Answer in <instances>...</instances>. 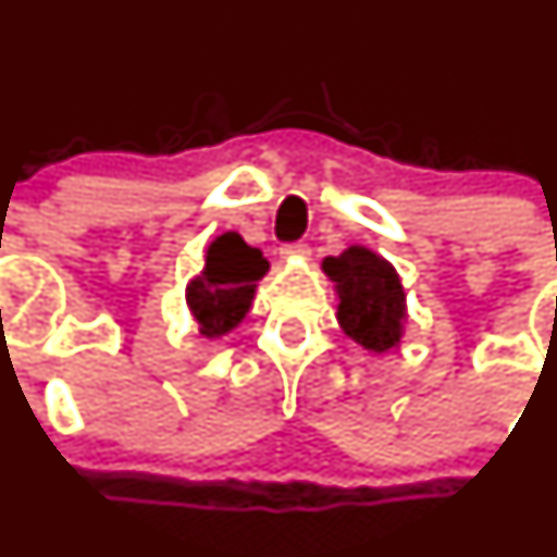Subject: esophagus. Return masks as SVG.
<instances>
[{
    "instance_id": "obj_1",
    "label": "esophagus",
    "mask_w": 557,
    "mask_h": 557,
    "mask_svg": "<svg viewBox=\"0 0 557 557\" xmlns=\"http://www.w3.org/2000/svg\"><path fill=\"white\" fill-rule=\"evenodd\" d=\"M308 255H311L308 244H286V246H281V257H284V260H306Z\"/></svg>"
}]
</instances>
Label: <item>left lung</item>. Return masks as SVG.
I'll use <instances>...</instances> for the list:
<instances>
[{
    "mask_svg": "<svg viewBox=\"0 0 557 557\" xmlns=\"http://www.w3.org/2000/svg\"><path fill=\"white\" fill-rule=\"evenodd\" d=\"M322 271L335 284L341 330L373 355L398 349L409 317L398 271L366 246L324 257Z\"/></svg>",
    "mask_w": 557,
    "mask_h": 557,
    "instance_id": "1",
    "label": "left lung"
}]
</instances>
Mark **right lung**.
<instances>
[{
	"mask_svg": "<svg viewBox=\"0 0 557 557\" xmlns=\"http://www.w3.org/2000/svg\"><path fill=\"white\" fill-rule=\"evenodd\" d=\"M260 249L246 244L238 233L213 238L206 249L200 276L186 284V306L202 338H222L238 327L257 295V281L268 273Z\"/></svg>",
	"mask_w": 557,
	"mask_h": 557,
	"instance_id": "right-lung-1",
	"label": "right lung"
}]
</instances>
